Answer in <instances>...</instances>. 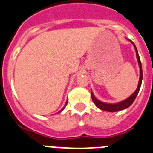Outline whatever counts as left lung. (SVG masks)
Listing matches in <instances>:
<instances>
[{
	"mask_svg": "<svg viewBox=\"0 0 153 153\" xmlns=\"http://www.w3.org/2000/svg\"><path fill=\"white\" fill-rule=\"evenodd\" d=\"M132 42V44L134 45V46L135 51H136V56H137V61H138V65L139 68H140V79H139V82L138 85H137V89L135 90V92L134 94L131 95L130 97H129L128 98H126V100H123L121 102H119L117 104H107V103H104L100 101L99 100H97L95 97H94L93 92L91 93V97H92V100L94 101V103L95 104L98 108L101 109V110H104V111H110V112H114V111H121V110H123V109H126L127 108L132 105L133 102L134 101L135 98L137 97V94H138L139 90H140V88H141V82H142V68H141V60H140V57H139L138 53H137V49L135 46L134 43Z\"/></svg>",
	"mask_w": 153,
	"mask_h": 153,
	"instance_id": "obj_1",
	"label": "left lung"
}]
</instances>
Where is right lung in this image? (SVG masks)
<instances>
[{
  "label": "right lung",
  "instance_id": "add662e5",
  "mask_svg": "<svg viewBox=\"0 0 153 153\" xmlns=\"http://www.w3.org/2000/svg\"><path fill=\"white\" fill-rule=\"evenodd\" d=\"M67 104H68V101H67V102H66L65 105H64V108H62V109H61V111H59V112H60V111H63V110H64V108H65V107H66V105H67Z\"/></svg>",
  "mask_w": 153,
  "mask_h": 153
}]
</instances>
